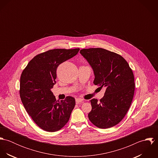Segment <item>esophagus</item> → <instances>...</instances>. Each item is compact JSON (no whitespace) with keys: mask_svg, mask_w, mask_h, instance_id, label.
Wrapping results in <instances>:
<instances>
[{"mask_svg":"<svg viewBox=\"0 0 158 158\" xmlns=\"http://www.w3.org/2000/svg\"><path fill=\"white\" fill-rule=\"evenodd\" d=\"M83 102V100L81 99V98H77L75 99V102L77 104H79L80 103H82Z\"/></svg>","mask_w":158,"mask_h":158,"instance_id":"esophagus-1","label":"esophagus"}]
</instances>
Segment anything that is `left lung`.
<instances>
[{"label":"left lung","instance_id":"left-lung-1","mask_svg":"<svg viewBox=\"0 0 158 158\" xmlns=\"http://www.w3.org/2000/svg\"><path fill=\"white\" fill-rule=\"evenodd\" d=\"M81 55L94 71V84L106 88L103 97L90 100V122L100 128L118 124L131 104L135 93V78L127 61L120 55L102 48H85Z\"/></svg>","mask_w":158,"mask_h":158}]
</instances>
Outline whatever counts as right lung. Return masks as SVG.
<instances>
[{
  "instance_id": "1",
  "label": "right lung",
  "mask_w": 158,
  "mask_h": 158,
  "mask_svg": "<svg viewBox=\"0 0 158 158\" xmlns=\"http://www.w3.org/2000/svg\"><path fill=\"white\" fill-rule=\"evenodd\" d=\"M80 49H53L35 56L23 70L20 97L23 105L36 124L43 130L55 132L68 123L75 105L68 96L56 101L51 89L56 83V69L78 53Z\"/></svg>"
}]
</instances>
